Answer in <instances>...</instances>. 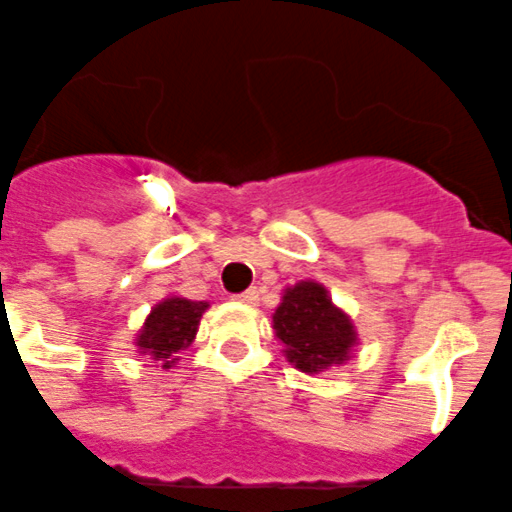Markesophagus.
I'll list each match as a JSON object with an SVG mask.
<instances>
[{"mask_svg":"<svg viewBox=\"0 0 512 512\" xmlns=\"http://www.w3.org/2000/svg\"><path fill=\"white\" fill-rule=\"evenodd\" d=\"M237 299L242 301V304H247V306H257V304H260V291H257V288H250V291L239 293Z\"/></svg>","mask_w":512,"mask_h":512,"instance_id":"esophagus-1","label":"esophagus"}]
</instances>
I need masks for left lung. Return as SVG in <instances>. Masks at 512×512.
Returning <instances> with one entry per match:
<instances>
[{
    "label": "left lung",
    "mask_w": 512,
    "mask_h": 512,
    "mask_svg": "<svg viewBox=\"0 0 512 512\" xmlns=\"http://www.w3.org/2000/svg\"><path fill=\"white\" fill-rule=\"evenodd\" d=\"M273 330L283 342L288 363L309 376L345 363L358 345L353 319L317 281H299L283 291L273 314Z\"/></svg>",
    "instance_id": "obj_1"
}]
</instances>
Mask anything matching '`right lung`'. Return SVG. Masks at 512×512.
Returning a JSON list of instances; mask_svg holds the SVG:
<instances>
[{"mask_svg":"<svg viewBox=\"0 0 512 512\" xmlns=\"http://www.w3.org/2000/svg\"><path fill=\"white\" fill-rule=\"evenodd\" d=\"M206 309L208 301H190L175 293L154 304L136 335L139 353L149 355L151 361H159L162 368H172L180 361L177 353L190 348V342L198 335V324Z\"/></svg>","mask_w":512,"mask_h":512,"instance_id":"right-lung-1","label":"right lung"}]
</instances>
